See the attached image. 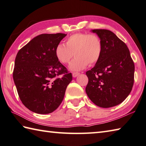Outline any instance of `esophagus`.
Listing matches in <instances>:
<instances>
[{"mask_svg":"<svg viewBox=\"0 0 146 146\" xmlns=\"http://www.w3.org/2000/svg\"><path fill=\"white\" fill-rule=\"evenodd\" d=\"M73 76L74 77V78H75V77H76L77 76H78L80 75V73H78V72H74L73 73Z\"/></svg>","mask_w":146,"mask_h":146,"instance_id":"34e87169","label":"esophagus"}]
</instances>
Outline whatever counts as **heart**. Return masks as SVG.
<instances>
[{"instance_id":"b5f03b06","label":"heart","mask_w":146,"mask_h":146,"mask_svg":"<svg viewBox=\"0 0 146 146\" xmlns=\"http://www.w3.org/2000/svg\"><path fill=\"white\" fill-rule=\"evenodd\" d=\"M65 45L59 44L55 48L56 59L63 64H69L73 56L76 58L70 66L72 71H80L88 64L99 61L102 52V43L96 34L76 33L66 39Z\"/></svg>"}]
</instances>
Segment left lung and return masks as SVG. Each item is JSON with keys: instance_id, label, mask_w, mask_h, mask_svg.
I'll return each instance as SVG.
<instances>
[{"instance_id": "left-lung-1", "label": "left lung", "mask_w": 146, "mask_h": 146, "mask_svg": "<svg viewBox=\"0 0 146 146\" xmlns=\"http://www.w3.org/2000/svg\"><path fill=\"white\" fill-rule=\"evenodd\" d=\"M102 43L101 58L86 72L85 91L98 106L108 108L119 104L132 89L135 66L127 45L112 31L92 30Z\"/></svg>"}]
</instances>
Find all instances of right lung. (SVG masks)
<instances>
[{
  "mask_svg": "<svg viewBox=\"0 0 146 146\" xmlns=\"http://www.w3.org/2000/svg\"><path fill=\"white\" fill-rule=\"evenodd\" d=\"M64 33L41 34L17 54L13 79L22 103L38 114H48L63 100L72 75L55 56V48ZM62 75L61 78L58 77Z\"/></svg>",
  "mask_w": 146,
  "mask_h": 146,
  "instance_id": "obj_1",
  "label": "right lung"
}]
</instances>
